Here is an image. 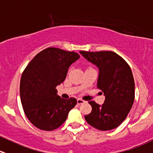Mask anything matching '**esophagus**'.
<instances>
[{
	"instance_id": "1",
	"label": "esophagus",
	"mask_w": 153,
	"mask_h": 153,
	"mask_svg": "<svg viewBox=\"0 0 153 153\" xmlns=\"http://www.w3.org/2000/svg\"><path fill=\"white\" fill-rule=\"evenodd\" d=\"M77 102H78V105H81V104L84 103V102H85V101L82 100V99H78V100H77Z\"/></svg>"
}]
</instances>
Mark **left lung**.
<instances>
[{
    "label": "left lung",
    "mask_w": 153,
    "mask_h": 153,
    "mask_svg": "<svg viewBox=\"0 0 153 153\" xmlns=\"http://www.w3.org/2000/svg\"><path fill=\"white\" fill-rule=\"evenodd\" d=\"M99 69L97 88L105 99L102 105L91 101L92 111L85 120L91 126L108 131L116 128L126 118L134 100V81L128 63L113 51H79Z\"/></svg>",
    "instance_id": "1"
}]
</instances>
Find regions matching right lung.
<instances>
[{
  "mask_svg": "<svg viewBox=\"0 0 153 153\" xmlns=\"http://www.w3.org/2000/svg\"><path fill=\"white\" fill-rule=\"evenodd\" d=\"M79 58L73 51L48 48L37 54L25 69L20 82L21 101L34 126L52 131L66 121L77 100L62 99L56 87L64 81L69 67Z\"/></svg>",
  "mask_w": 153,
  "mask_h": 153,
  "instance_id": "obj_1",
  "label": "right lung"
}]
</instances>
